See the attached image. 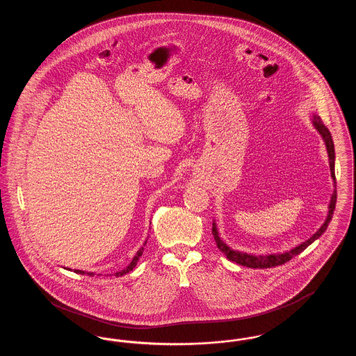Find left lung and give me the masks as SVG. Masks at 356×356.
Instances as JSON below:
<instances>
[{"label": "left lung", "instance_id": "obj_1", "mask_svg": "<svg viewBox=\"0 0 356 356\" xmlns=\"http://www.w3.org/2000/svg\"><path fill=\"white\" fill-rule=\"evenodd\" d=\"M312 120V124L315 127V129L319 132V135L322 136L323 141L325 144V149L328 153V163H330V170H331V177L334 179V192H332V196H331V200L328 204V213H327V218L325 221L323 222L322 227L309 237L308 240L303 241L302 244L293 247L292 250L286 251V252H282V254H247V252H240L236 250H232L229 245H227L221 237L219 236V231H218V227H216V222L213 221L212 224V235L215 237V241H216V245L218 248L220 250L222 254L227 256V259H229L231 261H235L240 266H244V267H248V268H271V267H277V266H282L284 263L289 261L293 256L303 252L305 248L308 245H311L315 240H318L319 237L322 236L324 234V231L327 229L330 221L332 219V215H334V209H335V204H337V180H335V148H334V141H332V136L330 134V131L327 129V127L322 122V119L318 116V115H312L311 116Z\"/></svg>", "mask_w": 356, "mask_h": 356}]
</instances>
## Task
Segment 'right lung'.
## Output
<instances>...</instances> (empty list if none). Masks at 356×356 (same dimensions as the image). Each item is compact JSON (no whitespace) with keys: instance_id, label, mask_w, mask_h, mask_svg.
<instances>
[{"instance_id":"right-lung-1","label":"right lung","mask_w":356,"mask_h":356,"mask_svg":"<svg viewBox=\"0 0 356 356\" xmlns=\"http://www.w3.org/2000/svg\"><path fill=\"white\" fill-rule=\"evenodd\" d=\"M145 244H147V241L143 244V247L137 251V254H135V257L132 259V261L129 263V266L127 267V268H124V270H121V271L116 272L115 275L116 276H122V275H127L128 272L132 271L134 268L136 267V264H137V261H138V259H140V256L143 254V252H144V247H145ZM67 270H69V268H67ZM74 272L76 273H80V275H89V276H93L95 275V272H86V271H81V270H74Z\"/></svg>"}]
</instances>
